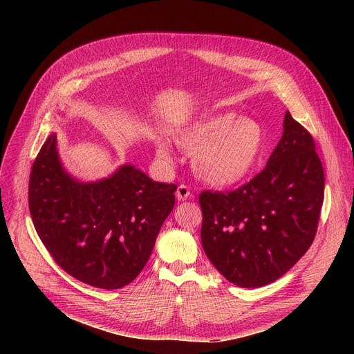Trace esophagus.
Instances as JSON below:
<instances>
[{
	"label": "esophagus",
	"mask_w": 354,
	"mask_h": 354,
	"mask_svg": "<svg viewBox=\"0 0 354 354\" xmlns=\"http://www.w3.org/2000/svg\"><path fill=\"white\" fill-rule=\"evenodd\" d=\"M191 195H192V194H191V189L187 187V185L180 183L179 187H178V189H176V198H178L179 201H187Z\"/></svg>",
	"instance_id": "esophagus-1"
}]
</instances>
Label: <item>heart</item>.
Returning <instances> with one entry per match:
<instances>
[{"instance_id": "1", "label": "heart", "mask_w": 354, "mask_h": 354, "mask_svg": "<svg viewBox=\"0 0 354 354\" xmlns=\"http://www.w3.org/2000/svg\"><path fill=\"white\" fill-rule=\"evenodd\" d=\"M176 145L194 153L196 174L218 187L244 180L257 166L266 146L261 123L234 113L196 122L176 136ZM158 155L169 159V149L158 143Z\"/></svg>"}]
</instances>
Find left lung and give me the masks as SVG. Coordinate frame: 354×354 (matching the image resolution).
Wrapping results in <instances>:
<instances>
[{
  "mask_svg": "<svg viewBox=\"0 0 354 354\" xmlns=\"http://www.w3.org/2000/svg\"><path fill=\"white\" fill-rule=\"evenodd\" d=\"M323 201L314 139L287 111L283 138L261 172L234 191L199 194L203 251L238 287L274 283L311 247Z\"/></svg>",
  "mask_w": 354,
  "mask_h": 354,
  "instance_id": "1",
  "label": "left lung"
}]
</instances>
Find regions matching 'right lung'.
Masks as SVG:
<instances>
[{
  "instance_id": "1",
  "label": "right lung",
  "mask_w": 354,
  "mask_h": 354,
  "mask_svg": "<svg viewBox=\"0 0 354 354\" xmlns=\"http://www.w3.org/2000/svg\"><path fill=\"white\" fill-rule=\"evenodd\" d=\"M175 191V183L155 182L130 165L95 183L74 180L51 135L31 167L28 207L55 264L82 283L118 290L146 266Z\"/></svg>"
}]
</instances>
